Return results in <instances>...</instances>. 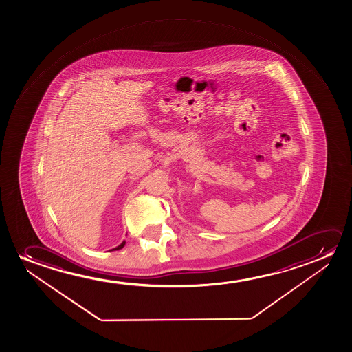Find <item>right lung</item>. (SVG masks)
Returning <instances> with one entry per match:
<instances>
[{
	"label": "right lung",
	"mask_w": 352,
	"mask_h": 352,
	"mask_svg": "<svg viewBox=\"0 0 352 352\" xmlns=\"http://www.w3.org/2000/svg\"><path fill=\"white\" fill-rule=\"evenodd\" d=\"M126 241H124L122 243H121L120 245L116 246V248H114V249H111V251H116V250H120V249H122L124 248V245H125Z\"/></svg>",
	"instance_id": "1"
}]
</instances>
